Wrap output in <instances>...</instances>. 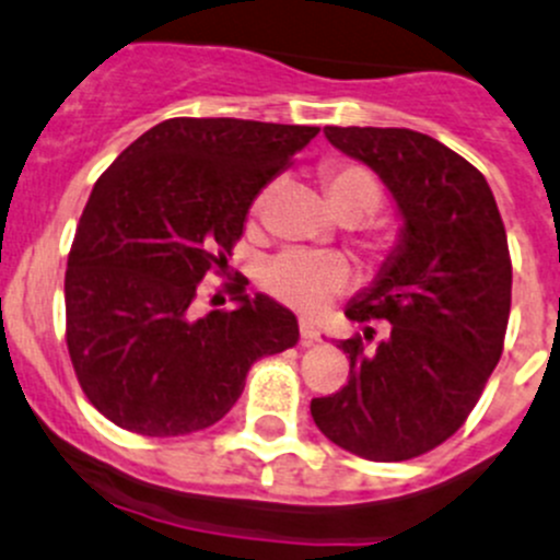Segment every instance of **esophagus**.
Wrapping results in <instances>:
<instances>
[{
  "instance_id": "34e87169",
  "label": "esophagus",
  "mask_w": 560,
  "mask_h": 560,
  "mask_svg": "<svg viewBox=\"0 0 560 560\" xmlns=\"http://www.w3.org/2000/svg\"><path fill=\"white\" fill-rule=\"evenodd\" d=\"M299 340H302L304 348L315 346L318 342V329L310 320H299Z\"/></svg>"
}]
</instances>
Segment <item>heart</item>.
<instances>
[{"label": "heart", "instance_id": "1", "mask_svg": "<svg viewBox=\"0 0 560 560\" xmlns=\"http://www.w3.org/2000/svg\"><path fill=\"white\" fill-rule=\"evenodd\" d=\"M320 179H324V192L331 212L342 220H351V223L368 220L384 203V187H381L378 176L359 163H348V160L326 163ZM272 192L275 182H267L256 192L250 203L253 218H261L267 212ZM368 247L375 253H386L392 242L386 236L373 234L368 240ZM348 280H351V269L340 256H318V253L304 250L280 253L261 269V285L280 302L291 304L302 313H315L324 307L326 299L340 293Z\"/></svg>", "mask_w": 560, "mask_h": 560}]
</instances>
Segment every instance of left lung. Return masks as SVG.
<instances>
[{
    "label": "left lung",
    "mask_w": 560,
    "mask_h": 560,
    "mask_svg": "<svg viewBox=\"0 0 560 560\" xmlns=\"http://www.w3.org/2000/svg\"><path fill=\"white\" fill-rule=\"evenodd\" d=\"M340 152L384 179L406 218L402 245L346 315L364 337L340 342L348 384L310 402L331 444L400 463L466 424L503 353L512 307L506 229L479 168L408 127H324ZM373 319L390 324L366 351Z\"/></svg>",
    "instance_id": "left-lung-1"
}]
</instances>
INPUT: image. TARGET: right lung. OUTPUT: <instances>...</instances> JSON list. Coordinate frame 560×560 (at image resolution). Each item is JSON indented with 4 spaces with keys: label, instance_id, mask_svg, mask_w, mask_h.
Segmentation results:
<instances>
[{
    "label": "right lung",
    "instance_id": "add662e5",
    "mask_svg": "<svg viewBox=\"0 0 560 560\" xmlns=\"http://www.w3.org/2000/svg\"><path fill=\"white\" fill-rule=\"evenodd\" d=\"M315 136L176 116L94 182L65 272V340L105 419L149 439L196 433L231 411L253 362L296 346L291 310L247 296L242 275L225 282L236 307L207 315L198 282L225 278L256 192Z\"/></svg>",
    "mask_w": 560,
    "mask_h": 560
}]
</instances>
